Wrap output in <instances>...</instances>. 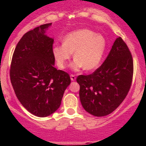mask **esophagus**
I'll return each mask as SVG.
<instances>
[{"label": "esophagus", "mask_w": 146, "mask_h": 146, "mask_svg": "<svg viewBox=\"0 0 146 146\" xmlns=\"http://www.w3.org/2000/svg\"><path fill=\"white\" fill-rule=\"evenodd\" d=\"M70 77H71V80H72V81H74L76 80V77L75 75H74V74H71Z\"/></svg>", "instance_id": "34e87169"}]
</instances>
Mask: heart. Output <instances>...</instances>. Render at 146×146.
<instances>
[{"instance_id": "1", "label": "heart", "mask_w": 146, "mask_h": 146, "mask_svg": "<svg viewBox=\"0 0 146 146\" xmlns=\"http://www.w3.org/2000/svg\"><path fill=\"white\" fill-rule=\"evenodd\" d=\"M105 49L106 40L103 36L91 30L80 29L67 34L63 39V44L55 45L52 52L60 69H65L72 53L74 52L72 69L77 71L83 67L85 70L90 71L97 68Z\"/></svg>"}]
</instances>
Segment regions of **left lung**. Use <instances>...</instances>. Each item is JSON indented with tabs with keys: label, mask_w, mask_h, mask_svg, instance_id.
I'll return each instance as SVG.
<instances>
[{
	"label": "left lung",
	"mask_w": 146,
	"mask_h": 146,
	"mask_svg": "<svg viewBox=\"0 0 146 146\" xmlns=\"http://www.w3.org/2000/svg\"><path fill=\"white\" fill-rule=\"evenodd\" d=\"M133 71L131 52L118 37L104 63L95 72L77 77L80 87V99L85 110L97 117L113 113L129 91Z\"/></svg>",
	"instance_id": "left-lung-1"
}]
</instances>
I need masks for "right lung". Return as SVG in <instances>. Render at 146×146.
<instances>
[{
	"instance_id": "1",
	"label": "right lung",
	"mask_w": 146,
	"mask_h": 146,
	"mask_svg": "<svg viewBox=\"0 0 146 146\" xmlns=\"http://www.w3.org/2000/svg\"><path fill=\"white\" fill-rule=\"evenodd\" d=\"M50 25H40L23 35L15 47L10 68V80L18 100L38 117H47L58 109L71 83L67 72L54 67V40L45 35Z\"/></svg>"
}]
</instances>
